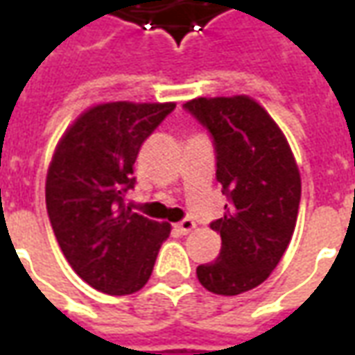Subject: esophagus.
<instances>
[{
  "instance_id": "obj_1",
  "label": "esophagus",
  "mask_w": 355,
  "mask_h": 355,
  "mask_svg": "<svg viewBox=\"0 0 355 355\" xmlns=\"http://www.w3.org/2000/svg\"><path fill=\"white\" fill-rule=\"evenodd\" d=\"M175 228H177V232H180V234H188V232H192L193 228H196V223H193L192 218H184V220H180L178 224H175Z\"/></svg>"
}]
</instances>
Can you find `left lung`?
Returning <instances> with one entry per match:
<instances>
[{"instance_id":"obj_1","label":"left lung","mask_w":355,"mask_h":355,"mask_svg":"<svg viewBox=\"0 0 355 355\" xmlns=\"http://www.w3.org/2000/svg\"><path fill=\"white\" fill-rule=\"evenodd\" d=\"M184 110L213 139L216 180L228 198L223 218L211 223L220 253L196 274L207 291L234 297L261 285L282 261L297 224L300 173L282 129L245 94L193 98Z\"/></svg>"}]
</instances>
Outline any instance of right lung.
Instances as JSON below:
<instances>
[{"label": "right lung", "instance_id": "1", "mask_svg": "<svg viewBox=\"0 0 355 355\" xmlns=\"http://www.w3.org/2000/svg\"><path fill=\"white\" fill-rule=\"evenodd\" d=\"M175 102H106L81 114L58 142L45 182L51 226L66 261L93 289L131 295L152 275L171 226L132 213V165Z\"/></svg>", "mask_w": 355, "mask_h": 355}]
</instances>
